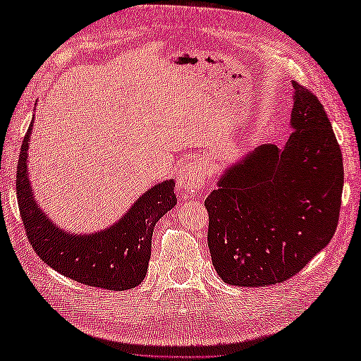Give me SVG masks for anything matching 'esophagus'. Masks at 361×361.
Here are the masks:
<instances>
[{
  "label": "esophagus",
  "instance_id": "obj_1",
  "mask_svg": "<svg viewBox=\"0 0 361 361\" xmlns=\"http://www.w3.org/2000/svg\"><path fill=\"white\" fill-rule=\"evenodd\" d=\"M208 172H209V164L206 159L203 158L188 159L178 169V175H176V186H178L181 192H194V190L200 189L204 185Z\"/></svg>",
  "mask_w": 361,
  "mask_h": 361
}]
</instances>
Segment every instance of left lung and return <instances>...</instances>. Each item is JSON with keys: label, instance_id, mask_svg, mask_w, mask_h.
<instances>
[{"label": "left lung", "instance_id": "8db88e82", "mask_svg": "<svg viewBox=\"0 0 361 361\" xmlns=\"http://www.w3.org/2000/svg\"><path fill=\"white\" fill-rule=\"evenodd\" d=\"M291 133L225 167L204 200L208 247L220 279L264 287L290 279L331 242L338 225L343 157L324 106L293 82Z\"/></svg>", "mask_w": 361, "mask_h": 361}]
</instances>
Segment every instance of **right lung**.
Masks as SVG:
<instances>
[{
	"instance_id": "add662e5",
	"label": "right lung",
	"mask_w": 361,
	"mask_h": 361,
	"mask_svg": "<svg viewBox=\"0 0 361 361\" xmlns=\"http://www.w3.org/2000/svg\"><path fill=\"white\" fill-rule=\"evenodd\" d=\"M32 127L30 122L20 152L17 198L37 255L57 273L85 286L116 291L140 286L149 268L153 228L176 204L173 180L145 190L109 228L82 234L66 231L46 216L30 186L27 157Z\"/></svg>"
}]
</instances>
